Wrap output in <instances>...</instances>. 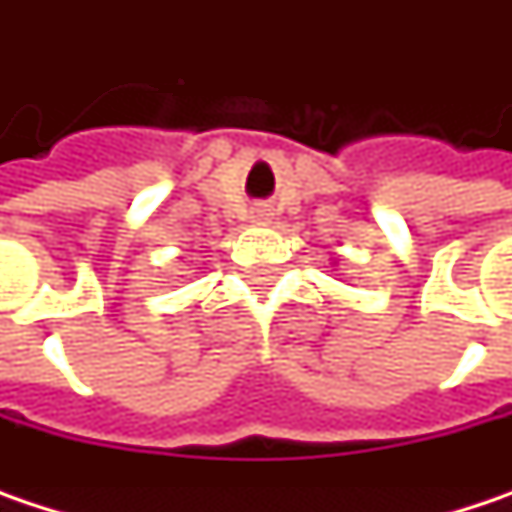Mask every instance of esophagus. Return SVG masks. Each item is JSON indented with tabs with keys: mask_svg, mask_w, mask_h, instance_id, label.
Here are the masks:
<instances>
[{
	"mask_svg": "<svg viewBox=\"0 0 512 512\" xmlns=\"http://www.w3.org/2000/svg\"><path fill=\"white\" fill-rule=\"evenodd\" d=\"M268 218H271V209H265V206H256V209H253V221L265 224Z\"/></svg>",
	"mask_w": 512,
	"mask_h": 512,
	"instance_id": "34e87169",
	"label": "esophagus"
}]
</instances>
